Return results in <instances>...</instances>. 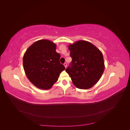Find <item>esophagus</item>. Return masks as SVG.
I'll return each mask as SVG.
<instances>
[{"instance_id": "1", "label": "esophagus", "mask_w": 130, "mask_h": 130, "mask_svg": "<svg viewBox=\"0 0 130 130\" xmlns=\"http://www.w3.org/2000/svg\"><path fill=\"white\" fill-rule=\"evenodd\" d=\"M64 67H65V68H67V63H64Z\"/></svg>"}]
</instances>
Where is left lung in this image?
I'll list each match as a JSON object with an SVG mask.
<instances>
[{
    "instance_id": "1",
    "label": "left lung",
    "mask_w": 130,
    "mask_h": 130,
    "mask_svg": "<svg viewBox=\"0 0 130 130\" xmlns=\"http://www.w3.org/2000/svg\"><path fill=\"white\" fill-rule=\"evenodd\" d=\"M72 61L66 69L76 87L92 88L100 80L105 70L103 54L92 43L78 41L69 44Z\"/></svg>"
}]
</instances>
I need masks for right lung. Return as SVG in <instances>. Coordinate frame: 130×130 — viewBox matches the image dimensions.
Instances as JSON below:
<instances>
[{"label":"right lung","instance_id":"obj_1","mask_svg":"<svg viewBox=\"0 0 130 130\" xmlns=\"http://www.w3.org/2000/svg\"><path fill=\"white\" fill-rule=\"evenodd\" d=\"M56 45L48 40L34 43L25 52L23 68L29 81L36 87L49 89L57 82L65 69L60 62V54L56 52Z\"/></svg>","mask_w":130,"mask_h":130}]
</instances>
